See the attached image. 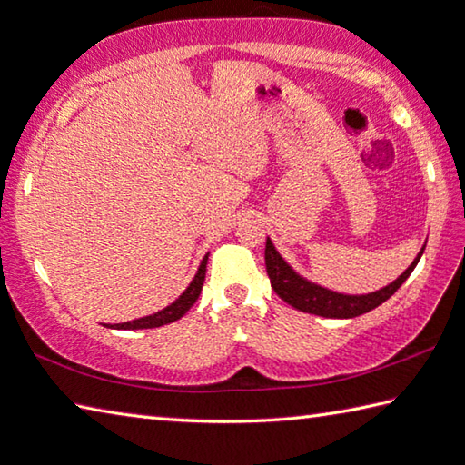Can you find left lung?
<instances>
[{"label":"left lung","instance_id":"8db88e82","mask_svg":"<svg viewBox=\"0 0 465 465\" xmlns=\"http://www.w3.org/2000/svg\"><path fill=\"white\" fill-rule=\"evenodd\" d=\"M421 253L423 252H420L418 258L413 260V263L396 282L385 285L383 290L368 295L335 293L300 278V275L283 262L282 255L275 252L272 240L265 242V270H268L273 292L278 293L285 303H290L292 308L305 313L323 315V318H355V315H361L365 312L378 308L385 300H390L391 295L400 290V285L410 278V273L416 268Z\"/></svg>","mask_w":465,"mask_h":465}]
</instances>
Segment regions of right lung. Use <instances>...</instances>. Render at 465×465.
<instances>
[{
  "label": "right lung",
  "mask_w": 465,
  "mask_h": 465,
  "mask_svg": "<svg viewBox=\"0 0 465 465\" xmlns=\"http://www.w3.org/2000/svg\"><path fill=\"white\" fill-rule=\"evenodd\" d=\"M205 265H207V255L202 260L200 270H197L193 282L190 283V288H187L172 305H167L165 310L157 312L153 315H147V318L127 322V323L107 325V328H114V330H147V328H160V325H165V323H172L175 320H180L182 315L195 303V300L200 298L202 285H203V280H205Z\"/></svg>",
  "instance_id": "1"
}]
</instances>
